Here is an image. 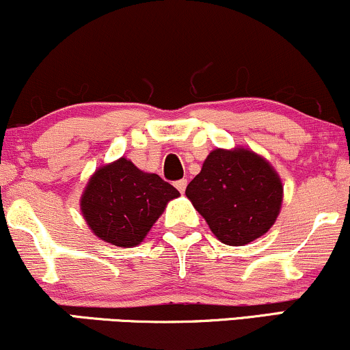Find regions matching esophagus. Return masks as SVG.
I'll return each mask as SVG.
<instances>
[{"instance_id":"esophagus-1","label":"esophagus","mask_w":350,"mask_h":350,"mask_svg":"<svg viewBox=\"0 0 350 350\" xmlns=\"http://www.w3.org/2000/svg\"><path fill=\"white\" fill-rule=\"evenodd\" d=\"M174 186H176V189H178V191L180 192V194H184V191H186V186H187V179H179V180H176Z\"/></svg>"}]
</instances>
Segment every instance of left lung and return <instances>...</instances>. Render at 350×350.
I'll return each mask as SVG.
<instances>
[{
	"instance_id": "left-lung-1",
	"label": "left lung",
	"mask_w": 350,
	"mask_h": 350,
	"mask_svg": "<svg viewBox=\"0 0 350 350\" xmlns=\"http://www.w3.org/2000/svg\"><path fill=\"white\" fill-rule=\"evenodd\" d=\"M186 196L220 242L242 247L275 224L283 186L275 170L253 151L214 150L187 184Z\"/></svg>"
}]
</instances>
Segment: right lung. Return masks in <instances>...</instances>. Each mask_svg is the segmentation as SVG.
Returning <instances> with one entry per match:
<instances>
[{
    "label": "right lung",
    "mask_w": 350,
    "mask_h": 350,
    "mask_svg": "<svg viewBox=\"0 0 350 350\" xmlns=\"http://www.w3.org/2000/svg\"><path fill=\"white\" fill-rule=\"evenodd\" d=\"M178 196V189L158 174L139 171L120 158L92 176L80 208L98 239L116 247H135Z\"/></svg>",
    "instance_id": "right-lung-1"
}]
</instances>
